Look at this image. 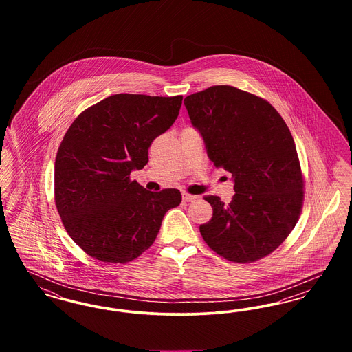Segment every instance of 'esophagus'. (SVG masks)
<instances>
[{
    "mask_svg": "<svg viewBox=\"0 0 352 352\" xmlns=\"http://www.w3.org/2000/svg\"><path fill=\"white\" fill-rule=\"evenodd\" d=\"M182 199H184V201H198L199 197H198V195H191V194L184 192V194H182Z\"/></svg>",
    "mask_w": 352,
    "mask_h": 352,
    "instance_id": "1",
    "label": "esophagus"
}]
</instances>
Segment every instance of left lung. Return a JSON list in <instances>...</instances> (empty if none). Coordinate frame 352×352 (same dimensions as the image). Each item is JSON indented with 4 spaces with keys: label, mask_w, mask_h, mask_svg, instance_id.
Segmentation results:
<instances>
[{
    "label": "left lung",
    "mask_w": 352,
    "mask_h": 352,
    "mask_svg": "<svg viewBox=\"0 0 352 352\" xmlns=\"http://www.w3.org/2000/svg\"><path fill=\"white\" fill-rule=\"evenodd\" d=\"M215 168L232 174L230 203L206 197L212 218L199 227L207 245L234 263L260 260L297 224L303 178L292 133L268 101L231 85H212L184 99Z\"/></svg>",
    "instance_id": "1"
}]
</instances>
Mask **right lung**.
Masks as SVG:
<instances>
[{
  "label": "right lung",
  "instance_id": "1",
  "mask_svg": "<svg viewBox=\"0 0 352 352\" xmlns=\"http://www.w3.org/2000/svg\"><path fill=\"white\" fill-rule=\"evenodd\" d=\"M182 96L112 95L82 112L55 160V204L71 239L104 263L125 264L154 243L162 219L179 206L177 188L153 192L131 173L179 115Z\"/></svg>",
  "mask_w": 352,
  "mask_h": 352
}]
</instances>
